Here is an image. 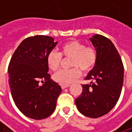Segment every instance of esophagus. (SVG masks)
<instances>
[{"mask_svg":"<svg viewBox=\"0 0 132 132\" xmlns=\"http://www.w3.org/2000/svg\"><path fill=\"white\" fill-rule=\"evenodd\" d=\"M69 86H70L69 84H68V85H61V88L62 89L66 88H68V87H69Z\"/></svg>","mask_w":132,"mask_h":132,"instance_id":"esophagus-1","label":"esophagus"}]
</instances>
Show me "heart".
I'll return each mask as SVG.
<instances>
[{
    "label": "heart",
    "mask_w": 132,
    "mask_h": 132,
    "mask_svg": "<svg viewBox=\"0 0 132 132\" xmlns=\"http://www.w3.org/2000/svg\"><path fill=\"white\" fill-rule=\"evenodd\" d=\"M62 56L70 57L71 66H74L70 69H63L53 76V79L61 85H68L73 83L81 75L80 69L87 72L94 68L97 60V53L95 47L86 46L78 40H71L63 43L61 46V52L51 50L46 58V64L52 71H56L62 60Z\"/></svg>",
    "instance_id": "b5f03b06"
}]
</instances>
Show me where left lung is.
Returning <instances> with one entry per match:
<instances>
[{"label":"left lung","mask_w":132,"mask_h":132,"mask_svg":"<svg viewBox=\"0 0 132 132\" xmlns=\"http://www.w3.org/2000/svg\"><path fill=\"white\" fill-rule=\"evenodd\" d=\"M97 53V60L83 85V92L75 100L78 110L83 115L97 118L114 107L122 92L124 66L113 43L108 38L95 35L90 39Z\"/></svg>","instance_id":"obj_1"}]
</instances>
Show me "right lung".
<instances>
[{
	"label": "right lung",
	"instance_id": "add662e5",
	"mask_svg": "<svg viewBox=\"0 0 132 132\" xmlns=\"http://www.w3.org/2000/svg\"><path fill=\"white\" fill-rule=\"evenodd\" d=\"M56 44L52 37H30L22 42L10 59L7 72L13 101L22 113L32 119L50 116L61 92L47 73L46 61L47 54Z\"/></svg>",
	"mask_w": 132,
	"mask_h": 132
}]
</instances>
